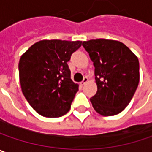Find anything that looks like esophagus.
<instances>
[{
	"mask_svg": "<svg viewBox=\"0 0 152 152\" xmlns=\"http://www.w3.org/2000/svg\"><path fill=\"white\" fill-rule=\"evenodd\" d=\"M88 78L87 76H85L84 78H83V82H81V83H80V84L82 85V86H83L86 83H88Z\"/></svg>",
	"mask_w": 152,
	"mask_h": 152,
	"instance_id": "obj_1",
	"label": "esophagus"
}]
</instances>
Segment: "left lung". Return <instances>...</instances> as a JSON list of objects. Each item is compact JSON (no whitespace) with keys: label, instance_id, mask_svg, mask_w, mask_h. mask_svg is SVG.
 Here are the masks:
<instances>
[{"label":"left lung","instance_id":"8db88e82","mask_svg":"<svg viewBox=\"0 0 152 152\" xmlns=\"http://www.w3.org/2000/svg\"><path fill=\"white\" fill-rule=\"evenodd\" d=\"M94 63L97 92L90 102L103 116L122 112L132 99L139 83L138 58L123 43L110 39L83 41Z\"/></svg>","mask_w":152,"mask_h":152}]
</instances>
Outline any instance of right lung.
I'll list each match as a JSON object with an SVG mask.
<instances>
[{
  "mask_svg": "<svg viewBox=\"0 0 152 152\" xmlns=\"http://www.w3.org/2000/svg\"><path fill=\"white\" fill-rule=\"evenodd\" d=\"M82 41L52 39L32 45L20 59L22 93L40 115L58 118L70 109L78 85L70 78L68 62Z\"/></svg>",
  "mask_w": 152,
  "mask_h": 152,
  "instance_id": "add662e5",
  "label": "right lung"
}]
</instances>
